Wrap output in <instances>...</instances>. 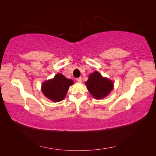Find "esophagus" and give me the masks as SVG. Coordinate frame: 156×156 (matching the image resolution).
<instances>
[{"instance_id":"obj_1","label":"esophagus","mask_w":156,"mask_h":156,"mask_svg":"<svg viewBox=\"0 0 156 156\" xmlns=\"http://www.w3.org/2000/svg\"><path fill=\"white\" fill-rule=\"evenodd\" d=\"M76 81L78 82V83H81V82H82V78L80 77L76 78Z\"/></svg>"}]
</instances>
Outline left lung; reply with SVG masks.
Listing matches in <instances>:
<instances>
[{"instance_id":"obj_1","label":"left lung","mask_w":156,"mask_h":156,"mask_svg":"<svg viewBox=\"0 0 156 156\" xmlns=\"http://www.w3.org/2000/svg\"><path fill=\"white\" fill-rule=\"evenodd\" d=\"M86 85L90 94L96 99L106 97L113 87L112 81L103 78L98 72L90 73Z\"/></svg>"}]
</instances>
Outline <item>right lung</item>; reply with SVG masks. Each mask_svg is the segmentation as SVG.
<instances>
[{"instance_id":"obj_1","label":"right lung","mask_w":156,"mask_h":156,"mask_svg":"<svg viewBox=\"0 0 156 156\" xmlns=\"http://www.w3.org/2000/svg\"><path fill=\"white\" fill-rule=\"evenodd\" d=\"M72 84V80L58 73L53 79L44 82L42 84V91L47 98L54 102H60L64 99L69 86Z\"/></svg>"}]
</instances>
